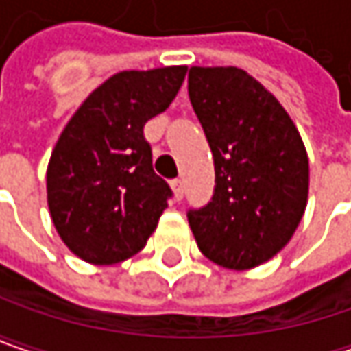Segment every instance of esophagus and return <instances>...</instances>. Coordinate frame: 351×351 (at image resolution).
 <instances>
[{"label": "esophagus", "mask_w": 351, "mask_h": 351, "mask_svg": "<svg viewBox=\"0 0 351 351\" xmlns=\"http://www.w3.org/2000/svg\"><path fill=\"white\" fill-rule=\"evenodd\" d=\"M171 189H173V192H175L176 200H180V198H182V194H184V189H182V180H180V178L171 180Z\"/></svg>", "instance_id": "1"}]
</instances>
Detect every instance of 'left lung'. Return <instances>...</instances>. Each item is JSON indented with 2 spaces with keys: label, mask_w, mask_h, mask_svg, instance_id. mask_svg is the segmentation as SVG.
I'll use <instances>...</instances> for the list:
<instances>
[{
  "label": "left lung",
  "mask_w": 351,
  "mask_h": 351,
  "mask_svg": "<svg viewBox=\"0 0 351 351\" xmlns=\"http://www.w3.org/2000/svg\"><path fill=\"white\" fill-rule=\"evenodd\" d=\"M189 96L214 155L212 200L189 212L216 265L245 271L291 241L308 200V155L265 86L236 66H192Z\"/></svg>",
  "instance_id": "obj_1"
}]
</instances>
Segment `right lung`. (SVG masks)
<instances>
[{"label":"right lung","instance_id":"1","mask_svg":"<svg viewBox=\"0 0 351 351\" xmlns=\"http://www.w3.org/2000/svg\"><path fill=\"white\" fill-rule=\"evenodd\" d=\"M186 66L123 70L98 86L62 130L47 167L54 228L76 257L114 265L145 247L167 200L145 123L178 94Z\"/></svg>","mask_w":351,"mask_h":351}]
</instances>
